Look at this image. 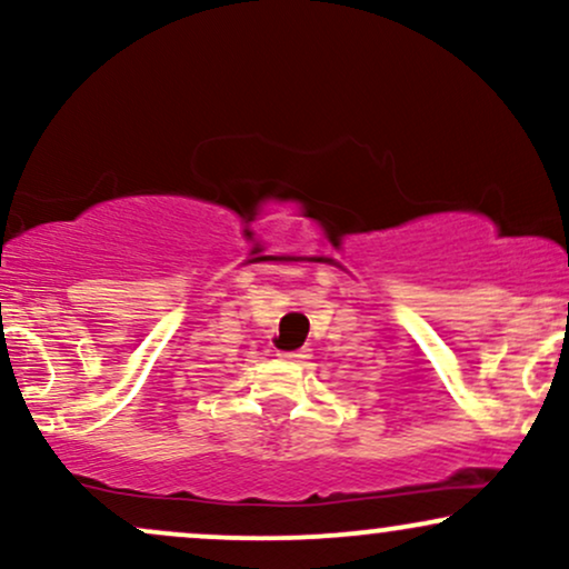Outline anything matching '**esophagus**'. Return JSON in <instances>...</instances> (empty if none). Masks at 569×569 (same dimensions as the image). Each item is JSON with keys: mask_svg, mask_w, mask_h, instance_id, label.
Instances as JSON below:
<instances>
[{"mask_svg": "<svg viewBox=\"0 0 569 569\" xmlns=\"http://www.w3.org/2000/svg\"><path fill=\"white\" fill-rule=\"evenodd\" d=\"M283 361H305V358H310V350L307 348H299V350H289V352H278Z\"/></svg>", "mask_w": 569, "mask_h": 569, "instance_id": "1", "label": "esophagus"}]
</instances>
